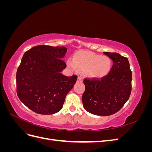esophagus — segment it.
Segmentation results:
<instances>
[{"label":"esophagus","mask_w":152,"mask_h":152,"mask_svg":"<svg viewBox=\"0 0 152 152\" xmlns=\"http://www.w3.org/2000/svg\"><path fill=\"white\" fill-rule=\"evenodd\" d=\"M83 80H82V78L80 77H78L77 78V82H82Z\"/></svg>","instance_id":"obj_1"}]
</instances>
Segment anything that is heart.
Segmentation results:
<instances>
[{
	"label": "heart",
	"mask_w": 152,
	"mask_h": 152,
	"mask_svg": "<svg viewBox=\"0 0 152 152\" xmlns=\"http://www.w3.org/2000/svg\"><path fill=\"white\" fill-rule=\"evenodd\" d=\"M67 66L73 72L77 70L84 72L89 78L101 79L108 74L112 61L104 55L100 56L87 50H79L74 54L73 60L68 59Z\"/></svg>",
	"instance_id": "1"
}]
</instances>
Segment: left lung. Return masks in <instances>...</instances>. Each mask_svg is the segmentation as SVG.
<instances>
[{
  "instance_id": "obj_1",
  "label": "left lung",
  "mask_w": 152,
  "mask_h": 152,
  "mask_svg": "<svg viewBox=\"0 0 152 152\" xmlns=\"http://www.w3.org/2000/svg\"><path fill=\"white\" fill-rule=\"evenodd\" d=\"M113 61L108 74L100 80L84 79L82 101L88 112L99 116L119 111L129 98L132 72L128 59L116 53H103Z\"/></svg>"
}]
</instances>
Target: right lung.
<instances>
[{
  "label": "right lung",
  "instance_id": "1",
  "mask_svg": "<svg viewBox=\"0 0 152 152\" xmlns=\"http://www.w3.org/2000/svg\"><path fill=\"white\" fill-rule=\"evenodd\" d=\"M65 47L40 45L25 53L16 73L17 94L32 111L42 115L58 112L77 77L61 73L66 66L62 59Z\"/></svg>",
  "mask_w": 152,
  "mask_h": 152
}]
</instances>
